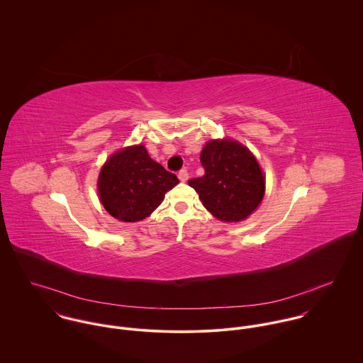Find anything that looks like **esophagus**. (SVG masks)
<instances>
[{
  "mask_svg": "<svg viewBox=\"0 0 363 363\" xmlns=\"http://www.w3.org/2000/svg\"><path fill=\"white\" fill-rule=\"evenodd\" d=\"M177 176H179V180H180V182H182V183H186V182H187V180H189V172H187V170H186V169H183V170H180V172H179V174H177Z\"/></svg>",
  "mask_w": 363,
  "mask_h": 363,
  "instance_id": "34e87169",
  "label": "esophagus"
}]
</instances>
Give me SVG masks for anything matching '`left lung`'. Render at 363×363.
Returning <instances> with one entry per match:
<instances>
[{
    "label": "left lung",
    "mask_w": 363,
    "mask_h": 363,
    "mask_svg": "<svg viewBox=\"0 0 363 363\" xmlns=\"http://www.w3.org/2000/svg\"><path fill=\"white\" fill-rule=\"evenodd\" d=\"M206 174L191 179L203 206L223 223H241L260 206L266 177L255 155L233 138L210 139L201 155Z\"/></svg>",
    "instance_id": "1"
}]
</instances>
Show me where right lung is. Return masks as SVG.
<instances>
[{"mask_svg":"<svg viewBox=\"0 0 363 363\" xmlns=\"http://www.w3.org/2000/svg\"><path fill=\"white\" fill-rule=\"evenodd\" d=\"M179 183L155 162L143 143L116 150L101 166L97 179L99 200L106 211L122 223H138L149 217Z\"/></svg>","mask_w":363,"mask_h":363,"instance_id":"obj_1","label":"right lung"}]
</instances>
